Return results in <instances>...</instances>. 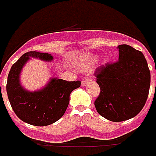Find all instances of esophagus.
<instances>
[{
	"label": "esophagus",
	"mask_w": 156,
	"mask_h": 156,
	"mask_svg": "<svg viewBox=\"0 0 156 156\" xmlns=\"http://www.w3.org/2000/svg\"><path fill=\"white\" fill-rule=\"evenodd\" d=\"M90 82V78H84V79L82 80H81V85H86V84H87V83H89Z\"/></svg>",
	"instance_id": "34e87169"
}]
</instances>
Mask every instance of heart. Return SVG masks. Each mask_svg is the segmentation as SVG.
Listing matches in <instances>:
<instances>
[{
    "label": "heart",
    "instance_id": "b5f03b06",
    "mask_svg": "<svg viewBox=\"0 0 156 156\" xmlns=\"http://www.w3.org/2000/svg\"><path fill=\"white\" fill-rule=\"evenodd\" d=\"M83 64H84V63H81L80 66V67L82 69V70H86V69H87V66H85V65H83Z\"/></svg>",
    "mask_w": 156,
    "mask_h": 156
}]
</instances>
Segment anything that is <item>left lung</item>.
I'll return each mask as SVG.
<instances>
[{
    "mask_svg": "<svg viewBox=\"0 0 156 156\" xmlns=\"http://www.w3.org/2000/svg\"><path fill=\"white\" fill-rule=\"evenodd\" d=\"M119 58L96 69L94 76L100 93L94 101L97 112L112 122L134 118L146 104L151 85V72L141 51L122 44Z\"/></svg>",
    "mask_w": 156,
    "mask_h": 156,
    "instance_id": "8db88e82",
    "label": "left lung"
}]
</instances>
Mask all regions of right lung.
<instances>
[{
	"label": "right lung",
	"mask_w": 156,
	"mask_h": 156,
	"mask_svg": "<svg viewBox=\"0 0 156 156\" xmlns=\"http://www.w3.org/2000/svg\"><path fill=\"white\" fill-rule=\"evenodd\" d=\"M30 57L50 62L53 59L47 52L30 51L14 63L8 75L6 92L14 112L20 120L34 126L43 127L59 120L65 113L70 101V94L81 82L67 81L52 78L40 90L29 92L20 83V74Z\"/></svg>",
	"instance_id": "add662e5"
}]
</instances>
